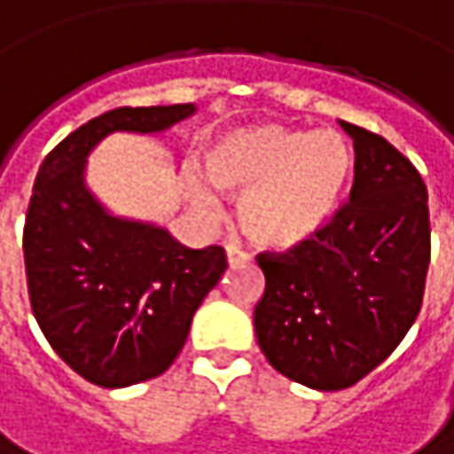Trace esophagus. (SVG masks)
Returning a JSON list of instances; mask_svg holds the SVG:
<instances>
[{
  "label": "esophagus",
  "instance_id": "1",
  "mask_svg": "<svg viewBox=\"0 0 454 454\" xmlns=\"http://www.w3.org/2000/svg\"><path fill=\"white\" fill-rule=\"evenodd\" d=\"M227 261H230V266L247 263L250 261V253H245L243 247H238V245H227Z\"/></svg>",
  "mask_w": 454,
  "mask_h": 454
}]
</instances>
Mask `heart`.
Listing matches in <instances>:
<instances>
[{
    "label": "heart",
    "instance_id": "obj_1",
    "mask_svg": "<svg viewBox=\"0 0 454 454\" xmlns=\"http://www.w3.org/2000/svg\"><path fill=\"white\" fill-rule=\"evenodd\" d=\"M354 170L346 139L278 123H250L207 149V176L240 199V227L258 245L294 247L312 240L339 211ZM191 199L214 211V196L191 180Z\"/></svg>",
    "mask_w": 454,
    "mask_h": 454
}]
</instances>
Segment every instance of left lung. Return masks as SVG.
<instances>
[{"label": "left lung", "mask_w": 454, "mask_h": 454, "mask_svg": "<svg viewBox=\"0 0 454 454\" xmlns=\"http://www.w3.org/2000/svg\"><path fill=\"white\" fill-rule=\"evenodd\" d=\"M339 123L354 142L348 204L308 243L258 255V346L312 390L351 387L395 351L421 309L432 253L419 170L387 139Z\"/></svg>", "instance_id": "1"}]
</instances>
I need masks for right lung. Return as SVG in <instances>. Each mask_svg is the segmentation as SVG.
<instances>
[{
    "label": "right lung",
    "instance_id": "add662e5",
    "mask_svg": "<svg viewBox=\"0 0 454 454\" xmlns=\"http://www.w3.org/2000/svg\"><path fill=\"white\" fill-rule=\"evenodd\" d=\"M193 114V103L108 111L72 131L35 176L22 232L30 305L51 348L92 385L165 372L227 271L219 245L193 250L160 224L118 216L84 180L106 137L165 134Z\"/></svg>",
    "mask_w": 454,
    "mask_h": 454
}]
</instances>
